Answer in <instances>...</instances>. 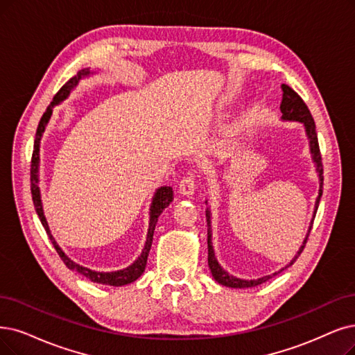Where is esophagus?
<instances>
[{
	"mask_svg": "<svg viewBox=\"0 0 355 355\" xmlns=\"http://www.w3.org/2000/svg\"><path fill=\"white\" fill-rule=\"evenodd\" d=\"M179 193L183 196H192L195 193V180L193 176H187L180 180V185H179Z\"/></svg>",
	"mask_w": 355,
	"mask_h": 355,
	"instance_id": "34e87169",
	"label": "esophagus"
}]
</instances>
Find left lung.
<instances>
[{
    "label": "left lung",
    "mask_w": 355,
    "mask_h": 355,
    "mask_svg": "<svg viewBox=\"0 0 355 355\" xmlns=\"http://www.w3.org/2000/svg\"><path fill=\"white\" fill-rule=\"evenodd\" d=\"M282 89V101H281V113L282 121H288V122H300L304 126V131L309 139V147H310V154H311V160L315 163L316 167V172H318V178H319V196L316 198V202H315V211H313V218L310 221L309 225V230L307 234L303 240V245L299 248V252L295 253V257L290 261V263H287L284 268L279 269L278 272H274L272 275H265L261 277L258 279H243V278H237L232 274H229L225 271V269L218 263L217 258H216V253H214V248H212V229H211V209L207 208L205 211V217H207V225H208V266L211 269V274L214 277V279L218 282L221 286L225 287H230V288H250V287H257L262 282L268 281L269 278H272L274 275L279 274L281 271H284L286 268L291 266L295 259L300 257V253L303 252L306 242H307V237L309 233L311 230V225H313V220L316 216V211L319 207V201H320V196H322V189H323V166H322V157H320V150H319V143H318V134H316V125L313 118H311V113L309 110V107L306 106V103L303 102V98L297 94L291 87H288L287 84H282L281 86ZM207 204V201H205Z\"/></svg>",
    "instance_id": "1"
}]
</instances>
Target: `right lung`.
<instances>
[{"mask_svg": "<svg viewBox=\"0 0 355 355\" xmlns=\"http://www.w3.org/2000/svg\"><path fill=\"white\" fill-rule=\"evenodd\" d=\"M92 74H94V71H90V68H84L81 71H78L77 76H74L73 78H69L62 89L55 94L53 101L51 102V105L48 106L46 112L44 113V116L40 118L37 131H36V138H35V147H33V155H32V167H31V189H32V198H33V204H35V209L39 216V220L42 223V225L45 227V230L51 239V242L53 245V248L58 252V254L61 257V259L64 261V263L68 266V269L71 271H76L81 275H84L86 278H89L93 282H97V284H103V286H113V287H122L126 284H131L135 279H138L143 272L146 271V265H147V258L148 253L151 249V243H153V234H154V229L155 224H157V220L160 217V214L163 212V209L166 207L170 205V202L173 201V191L170 187H160L159 189H155L154 196L151 200V205H150V223H148V233H147V240L143 252H141L139 257L130 265L123 269H119V271H112V272H98V271H93L90 268L83 266L80 263H76L74 261H71L67 254L64 253V250L56 243V240L53 239V236L51 234L49 225L45 217L44 212V205H42V198H40V188H39V163H40V139L44 137V132L48 126V122L52 116L53 107L56 105H60L61 102H64L65 98L69 96V93L73 92L78 83L90 77Z\"/></svg>", "mask_w": 355, "mask_h": 355, "instance_id": "right-lung-1", "label": "right lung"}]
</instances>
